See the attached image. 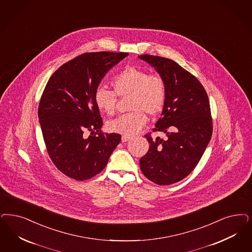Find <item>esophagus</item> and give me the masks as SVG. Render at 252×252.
Instances as JSON below:
<instances>
[{
  "label": "esophagus",
  "instance_id": "esophagus-1",
  "mask_svg": "<svg viewBox=\"0 0 252 252\" xmlns=\"http://www.w3.org/2000/svg\"><path fill=\"white\" fill-rule=\"evenodd\" d=\"M131 139V137H129V136H122V142H126V141H128L129 139Z\"/></svg>",
  "mask_w": 252,
  "mask_h": 252
}]
</instances>
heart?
Masks as SVG:
<instances>
[{
	"mask_svg": "<svg viewBox=\"0 0 252 252\" xmlns=\"http://www.w3.org/2000/svg\"><path fill=\"white\" fill-rule=\"evenodd\" d=\"M113 90L97 87L94 93L96 108L108 115L116 111L117 94L128 99L129 113H124L107 123L108 130L131 136L147 123V115L156 116L163 110L166 96L165 80L157 73H149L142 68L127 66L112 79Z\"/></svg>",
	"mask_w": 252,
	"mask_h": 252,
	"instance_id": "b5f03b06",
	"label": "heart"
}]
</instances>
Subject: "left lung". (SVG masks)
<instances>
[{"label": "left lung", "mask_w": 252, "mask_h": 252, "mask_svg": "<svg viewBox=\"0 0 252 252\" xmlns=\"http://www.w3.org/2000/svg\"><path fill=\"white\" fill-rule=\"evenodd\" d=\"M139 58L165 80V105L153 132H164L167 137L153 139L151 133L144 136L150 147L139 160L140 169L151 182L169 185L191 173L211 139L208 94L198 79L172 60L152 55Z\"/></svg>", "instance_id": "obj_1"}]
</instances>
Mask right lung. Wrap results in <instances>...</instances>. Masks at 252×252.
I'll return each instance as SVG.
<instances>
[{"label": "right lung", "instance_id": "obj_1", "mask_svg": "<svg viewBox=\"0 0 252 252\" xmlns=\"http://www.w3.org/2000/svg\"><path fill=\"white\" fill-rule=\"evenodd\" d=\"M127 56L82 54L61 65L44 87L38 117L45 147L54 165L70 179L86 181L100 173L121 141L120 134L101 131L94 93L106 72Z\"/></svg>", "mask_w": 252, "mask_h": 252}]
</instances>
